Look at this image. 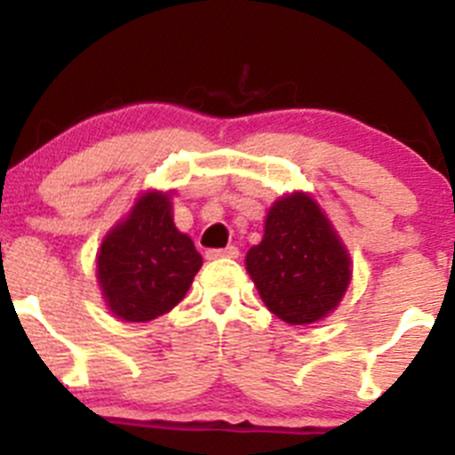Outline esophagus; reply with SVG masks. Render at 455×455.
<instances>
[{
    "instance_id": "esophagus-1",
    "label": "esophagus",
    "mask_w": 455,
    "mask_h": 455,
    "mask_svg": "<svg viewBox=\"0 0 455 455\" xmlns=\"http://www.w3.org/2000/svg\"><path fill=\"white\" fill-rule=\"evenodd\" d=\"M240 249L237 246H227V249H211L206 251V259H220V257H237Z\"/></svg>"
}]
</instances>
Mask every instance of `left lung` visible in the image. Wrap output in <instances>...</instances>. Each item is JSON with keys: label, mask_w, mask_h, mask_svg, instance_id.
I'll return each instance as SVG.
<instances>
[{"label": "left lung", "mask_w": 455, "mask_h": 455, "mask_svg": "<svg viewBox=\"0 0 455 455\" xmlns=\"http://www.w3.org/2000/svg\"><path fill=\"white\" fill-rule=\"evenodd\" d=\"M350 255L321 206L295 191L270 206L246 270L266 308L291 325L328 316L350 283Z\"/></svg>", "instance_id": "1"}]
</instances>
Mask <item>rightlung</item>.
<instances>
[{"label":"right lung","instance_id":"1","mask_svg":"<svg viewBox=\"0 0 455 455\" xmlns=\"http://www.w3.org/2000/svg\"><path fill=\"white\" fill-rule=\"evenodd\" d=\"M202 257L173 224L169 194L147 191L105 235L96 257L109 310L123 321H151L185 299Z\"/></svg>","mask_w":455,"mask_h":455}]
</instances>
